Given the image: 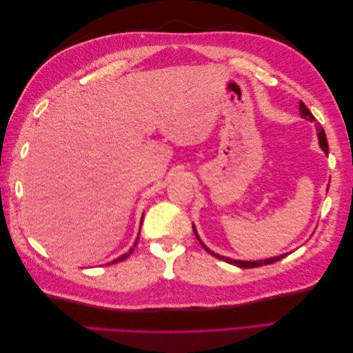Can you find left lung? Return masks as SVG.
I'll use <instances>...</instances> for the list:
<instances>
[{"mask_svg": "<svg viewBox=\"0 0 353 353\" xmlns=\"http://www.w3.org/2000/svg\"><path fill=\"white\" fill-rule=\"evenodd\" d=\"M299 110H301V116L303 117V119H306V121H309V122H315L316 131H318L316 135H318V140H319V147H321V150H323L325 154H328V143H327V137H325V132H324V130H323V126L316 122V119L314 117V114L311 113V110H309L302 101H301V104H299ZM193 230H194V234H196L197 240H199L200 244L203 245V249H205L208 253H210L212 256H215V258H218V259H221V261H223V262L231 263V265H236V266H239V268H258V266L271 265V263H274V262H279L280 259L285 258V256L288 254V253H284V254H280V256H274V258L261 259V261H239V259H231V258H227V256H222V254H218V253H215L213 250H210V249L208 248V245L200 240L199 234H197V230H196L194 225H193Z\"/></svg>", "mask_w": 353, "mask_h": 353, "instance_id": "obj_1", "label": "left lung"}]
</instances>
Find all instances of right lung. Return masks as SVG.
Wrapping results in <instances>:
<instances>
[{
    "label": "right lung",
    "instance_id": "obj_1",
    "mask_svg": "<svg viewBox=\"0 0 353 353\" xmlns=\"http://www.w3.org/2000/svg\"><path fill=\"white\" fill-rule=\"evenodd\" d=\"M141 222H143V218H141ZM138 239H140V234H138V237H137V240H135V243H134L132 248H131L130 250H128L126 253H123L122 256H119V258H116V259H113L112 262H109V265H110V263H117V262H122V261H125V259L128 258V256H130V254L134 252V249L137 248V244H138Z\"/></svg>",
    "mask_w": 353,
    "mask_h": 353
}]
</instances>
